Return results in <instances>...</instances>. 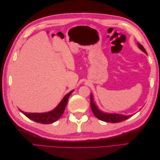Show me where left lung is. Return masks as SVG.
<instances>
[{
	"label": "left lung",
	"instance_id": "obj_1",
	"mask_svg": "<svg viewBox=\"0 0 160 160\" xmlns=\"http://www.w3.org/2000/svg\"><path fill=\"white\" fill-rule=\"evenodd\" d=\"M138 47L142 51H143L146 54L148 55V53L144 49V47L139 43H138ZM91 108L92 111H93V114L95 115L97 118L103 121V122H109V123H118L123 122V121L126 120L127 119L132 117V115H125L122 114H118V113H104L103 111H100L98 108L97 107V105L94 103L93 99V96L91 95Z\"/></svg>",
	"mask_w": 160,
	"mask_h": 160
}]
</instances>
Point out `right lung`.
I'll list each match as a JSON object with an SVG mask.
<instances>
[{
	"label": "right lung",
	"instance_id": "obj_1",
	"mask_svg": "<svg viewBox=\"0 0 160 160\" xmlns=\"http://www.w3.org/2000/svg\"><path fill=\"white\" fill-rule=\"evenodd\" d=\"M73 91H70L69 93H67L60 102V103L57 105V107L52 110L49 112L47 113H26L23 112L21 110H20L21 112L25 115V116L30 119L34 122L40 123L42 124H49L53 122H56L58 119H59L62 113H64L65 109L66 108V105L67 104V101H68L69 96L72 93Z\"/></svg>",
	"mask_w": 160,
	"mask_h": 160
}]
</instances>
